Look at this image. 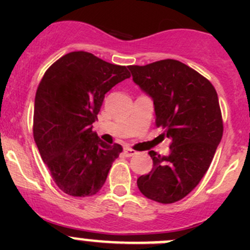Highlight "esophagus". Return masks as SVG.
<instances>
[{"label":"esophagus","mask_w":250,"mask_h":250,"mask_svg":"<svg viewBox=\"0 0 250 250\" xmlns=\"http://www.w3.org/2000/svg\"><path fill=\"white\" fill-rule=\"evenodd\" d=\"M125 155L127 156V157H132V156L137 155V151L133 150V148L130 147H125Z\"/></svg>","instance_id":"obj_1"}]
</instances>
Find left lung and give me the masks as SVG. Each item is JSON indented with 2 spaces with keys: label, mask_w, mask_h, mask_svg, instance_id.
Masks as SVG:
<instances>
[{
  "label": "left lung",
  "mask_w": 250,
  "mask_h": 250,
  "mask_svg": "<svg viewBox=\"0 0 250 250\" xmlns=\"http://www.w3.org/2000/svg\"><path fill=\"white\" fill-rule=\"evenodd\" d=\"M128 67L135 84L152 98L156 125L172 140L168 156L148 152L152 170L138 178V188L150 200L174 203L198 185L223 138L218 94L206 77L178 60Z\"/></svg>",
  "instance_id": "obj_1"
}]
</instances>
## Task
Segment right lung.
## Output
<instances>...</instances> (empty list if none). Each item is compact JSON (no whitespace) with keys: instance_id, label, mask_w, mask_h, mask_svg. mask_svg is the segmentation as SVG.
<instances>
[{"instance_id":"obj_1","label":"right lung","mask_w":250,"mask_h":250,"mask_svg":"<svg viewBox=\"0 0 250 250\" xmlns=\"http://www.w3.org/2000/svg\"><path fill=\"white\" fill-rule=\"evenodd\" d=\"M129 77L125 66L82 50L65 54L42 77L35 97L34 139L62 192L87 197L105 184L122 146L100 140L92 125L105 94Z\"/></svg>"}]
</instances>
